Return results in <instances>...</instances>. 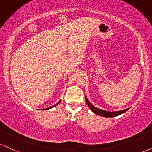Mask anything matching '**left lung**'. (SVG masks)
Instances as JSON below:
<instances>
[{"mask_svg":"<svg viewBox=\"0 0 152 152\" xmlns=\"http://www.w3.org/2000/svg\"><path fill=\"white\" fill-rule=\"evenodd\" d=\"M86 102L87 105H88L89 109L91 110L94 113V114L99 115V116H103V117H114V116H118V115L123 114V113L126 112V111H128L129 109H124V110H121V111H104V110L98 109V108L95 107V106L92 105L89 102V101L88 100V99L86 97Z\"/></svg>","mask_w":152,"mask_h":152,"instance_id":"obj_1","label":"left lung"}]
</instances>
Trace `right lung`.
<instances>
[{"label":"right lung","mask_w":152,"mask_h":152,"mask_svg":"<svg viewBox=\"0 0 152 152\" xmlns=\"http://www.w3.org/2000/svg\"><path fill=\"white\" fill-rule=\"evenodd\" d=\"M61 102V101H60V102H58V103H57V104H55V105H53V106H50V107H49V108H47V109H51V108H53V107H54V106H56V105H58V104H59V103H60Z\"/></svg>","instance_id":"add662e5"}]
</instances>
